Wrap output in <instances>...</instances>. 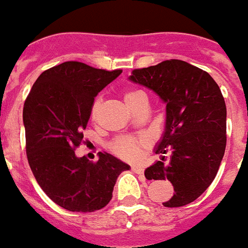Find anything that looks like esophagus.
<instances>
[{
    "instance_id": "34e87169",
    "label": "esophagus",
    "mask_w": 248,
    "mask_h": 248,
    "mask_svg": "<svg viewBox=\"0 0 248 248\" xmlns=\"http://www.w3.org/2000/svg\"><path fill=\"white\" fill-rule=\"evenodd\" d=\"M132 171L140 176H143V173H145V169L141 166H132Z\"/></svg>"
}]
</instances>
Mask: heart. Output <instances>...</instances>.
<instances>
[{
	"mask_svg": "<svg viewBox=\"0 0 248 248\" xmlns=\"http://www.w3.org/2000/svg\"><path fill=\"white\" fill-rule=\"evenodd\" d=\"M141 96H145V93L139 90H128L124 93V100L128 107L132 105L133 102H136ZM101 107V100L97 98L94 101L93 106H92V117L97 116V112ZM147 146V140L146 139H135V137H122L118 139L117 141L113 143V151L120 157L124 158L127 161H136L139 160L141 156L142 148Z\"/></svg>",
	"mask_w": 248,
	"mask_h": 248,
	"instance_id": "heart-1",
	"label": "heart"
}]
</instances>
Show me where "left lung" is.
Wrapping results in <instances>:
<instances>
[{
	"instance_id": "8db88e82",
	"label": "left lung",
	"mask_w": 248,
	"mask_h": 248,
	"mask_svg": "<svg viewBox=\"0 0 248 248\" xmlns=\"http://www.w3.org/2000/svg\"><path fill=\"white\" fill-rule=\"evenodd\" d=\"M131 82L148 88L166 103L165 131L155 154L172 151L147 167V180H167L175 193L165 207H181L199 199L212 184L226 148V103L206 71L181 60L133 70Z\"/></svg>"
}]
</instances>
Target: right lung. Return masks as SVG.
Segmentation results:
<instances>
[{"mask_svg": "<svg viewBox=\"0 0 248 248\" xmlns=\"http://www.w3.org/2000/svg\"><path fill=\"white\" fill-rule=\"evenodd\" d=\"M121 70L68 61L40 75L26 98L23 124L30 167L55 203L72 212H93L111 201L116 180L131 167L112 155L98 161L77 157L94 97Z\"/></svg>", "mask_w": 248, "mask_h": 248, "instance_id": "add662e5", "label": "right lung"}]
</instances>
